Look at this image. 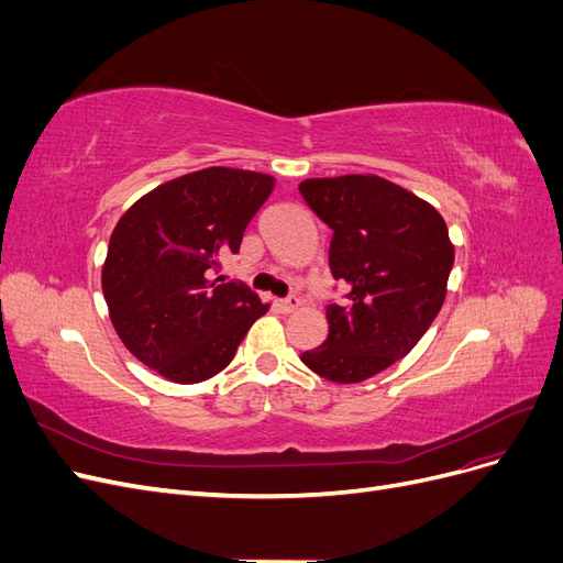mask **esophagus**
Listing matches in <instances>:
<instances>
[{"mask_svg":"<svg viewBox=\"0 0 563 563\" xmlns=\"http://www.w3.org/2000/svg\"><path fill=\"white\" fill-rule=\"evenodd\" d=\"M300 305H302V300L296 298V296H291V298L279 300V310H282L284 314H288V312H296V310L300 308Z\"/></svg>","mask_w":563,"mask_h":563,"instance_id":"obj_1","label":"esophagus"}]
</instances>
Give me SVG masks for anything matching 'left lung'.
<instances>
[{
    "label": "left lung",
    "mask_w": 563,
    "mask_h": 563,
    "mask_svg": "<svg viewBox=\"0 0 563 563\" xmlns=\"http://www.w3.org/2000/svg\"><path fill=\"white\" fill-rule=\"evenodd\" d=\"M308 207L333 230L329 265L350 286L329 305V338L302 364L331 383H362L411 352L446 298L453 242L430 201L373 174L308 178Z\"/></svg>",
    "instance_id": "obj_1"
}]
</instances>
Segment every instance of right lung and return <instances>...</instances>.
<instances>
[{
	"label": "right lung",
	"mask_w": 563,
	"mask_h": 563,
	"mask_svg": "<svg viewBox=\"0 0 563 563\" xmlns=\"http://www.w3.org/2000/svg\"><path fill=\"white\" fill-rule=\"evenodd\" d=\"M275 178L209 166L166 180L117 220L100 286L112 327L135 360L190 385L223 371L269 310L244 284L213 279L236 253Z\"/></svg>",
	"instance_id": "right-lung-1"
}]
</instances>
